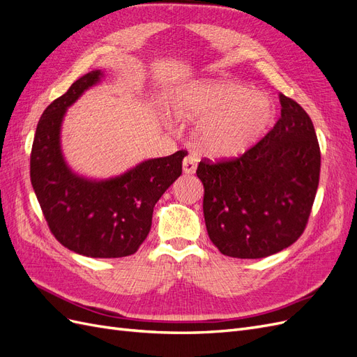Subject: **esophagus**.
<instances>
[{"instance_id": "obj_1", "label": "esophagus", "mask_w": 357, "mask_h": 357, "mask_svg": "<svg viewBox=\"0 0 357 357\" xmlns=\"http://www.w3.org/2000/svg\"><path fill=\"white\" fill-rule=\"evenodd\" d=\"M197 169V162L192 156H186L185 160H183V172H185L186 176H192L193 172Z\"/></svg>"}]
</instances>
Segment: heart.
<instances>
[{"mask_svg":"<svg viewBox=\"0 0 357 357\" xmlns=\"http://www.w3.org/2000/svg\"><path fill=\"white\" fill-rule=\"evenodd\" d=\"M171 113L197 121L193 144L214 159L238 158L256 146L271 128L275 105L264 92L231 80H201L172 96Z\"/></svg>","mask_w":357,"mask_h":357,"instance_id":"heart-1","label":"heart"}]
</instances>
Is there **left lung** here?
<instances>
[{"instance_id": "1", "label": "left lung", "mask_w": 357, "mask_h": 357, "mask_svg": "<svg viewBox=\"0 0 357 357\" xmlns=\"http://www.w3.org/2000/svg\"><path fill=\"white\" fill-rule=\"evenodd\" d=\"M282 117L240 158L202 159L204 219L225 256L261 259L304 232L320 177V147L302 107L280 93Z\"/></svg>"}]
</instances>
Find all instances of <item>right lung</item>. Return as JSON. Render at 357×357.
<instances>
[{
    "label": "right lung",
    "mask_w": 357,
    "mask_h": 357,
    "mask_svg": "<svg viewBox=\"0 0 357 357\" xmlns=\"http://www.w3.org/2000/svg\"><path fill=\"white\" fill-rule=\"evenodd\" d=\"M102 77L84 74L43 112L31 150V183L50 232L68 250L88 257L134 255L152 226L153 207L181 176L185 150L147 159L125 174L86 178L67 165L61 150L62 119L70 105Z\"/></svg>",
    "instance_id": "1"
}]
</instances>
